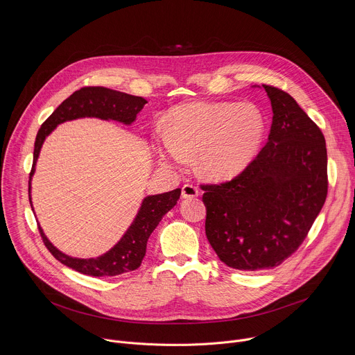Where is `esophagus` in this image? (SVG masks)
Masks as SVG:
<instances>
[{"label":"esophagus","mask_w":355,"mask_h":355,"mask_svg":"<svg viewBox=\"0 0 355 355\" xmlns=\"http://www.w3.org/2000/svg\"><path fill=\"white\" fill-rule=\"evenodd\" d=\"M181 193H182V198H195L198 196L199 189L192 184H184L181 188Z\"/></svg>","instance_id":"esophagus-1"}]
</instances>
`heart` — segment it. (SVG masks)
Returning a JSON list of instances; mask_svg holds the SVG:
<instances>
[{
    "instance_id": "heart-1",
    "label": "heart",
    "mask_w": 355,
    "mask_h": 355,
    "mask_svg": "<svg viewBox=\"0 0 355 355\" xmlns=\"http://www.w3.org/2000/svg\"><path fill=\"white\" fill-rule=\"evenodd\" d=\"M266 122L251 104L196 103L178 107L163 135L162 157L174 166L198 153L199 170L214 180L241 173L256 156Z\"/></svg>"
}]
</instances>
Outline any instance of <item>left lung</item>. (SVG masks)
<instances>
[{
  "mask_svg": "<svg viewBox=\"0 0 355 355\" xmlns=\"http://www.w3.org/2000/svg\"><path fill=\"white\" fill-rule=\"evenodd\" d=\"M272 107L267 144L234 178L200 184L207 237L226 266L278 267L306 239L327 196V150L320 128L296 101L263 85Z\"/></svg>",
  "mask_w": 355,
  "mask_h": 355,
  "instance_id": "8db88e82",
  "label": "left lung"
}]
</instances>
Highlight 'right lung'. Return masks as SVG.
<instances>
[{
	"label": "right lung",
	"instance_id": "add662e5",
	"mask_svg": "<svg viewBox=\"0 0 355 355\" xmlns=\"http://www.w3.org/2000/svg\"><path fill=\"white\" fill-rule=\"evenodd\" d=\"M146 103L147 101L141 96L129 95L105 87H83L73 92L42 123L36 135L33 166L29 174V189L31 178L35 173V163L39 157L43 140L59 123L84 116H95L101 119H114L129 125L136 119V115L141 111ZM180 193L181 189L177 188L166 193L144 198L136 219L123 234V237L104 256L96 259L85 260L69 257L47 240L40 227L39 233L46 248L52 252V256L69 268L89 277H116L129 271H135L140 267L143 257L146 256V245L151 232L157 227L163 216L175 207Z\"/></svg>",
	"mask_w": 355,
	"mask_h": 355
}]
</instances>
